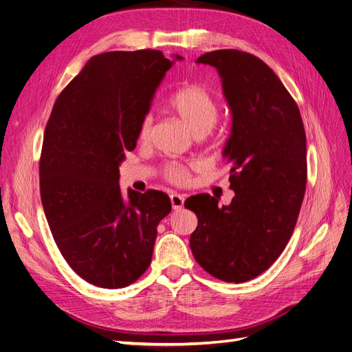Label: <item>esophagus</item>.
Returning <instances> with one entry per match:
<instances>
[{
    "label": "esophagus",
    "instance_id": "esophagus-1",
    "mask_svg": "<svg viewBox=\"0 0 352 352\" xmlns=\"http://www.w3.org/2000/svg\"><path fill=\"white\" fill-rule=\"evenodd\" d=\"M170 201H172V208L173 210H180L184 207L185 198H184V195H180V194H172V195H170Z\"/></svg>",
    "mask_w": 352,
    "mask_h": 352
}]
</instances>
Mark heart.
I'll return each instance as SVG.
<instances>
[{"label": "heart", "mask_w": 352, "mask_h": 352, "mask_svg": "<svg viewBox=\"0 0 352 352\" xmlns=\"http://www.w3.org/2000/svg\"><path fill=\"white\" fill-rule=\"evenodd\" d=\"M168 105L195 136L208 133L212 129V126L216 124L219 117V109L214 98L211 97L206 88L197 83H190L177 89L168 98ZM151 131L153 116L148 114L144 117L140 131H138L140 141H146L151 135ZM186 176V170L180 166H170L167 168V177L172 182H184Z\"/></svg>", "instance_id": "1"}]
</instances>
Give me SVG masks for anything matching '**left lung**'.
Listing matches in <instances>:
<instances>
[{"instance_id":"obj_1","label":"left lung","mask_w":352,"mask_h":352,"mask_svg":"<svg viewBox=\"0 0 352 352\" xmlns=\"http://www.w3.org/2000/svg\"><path fill=\"white\" fill-rule=\"evenodd\" d=\"M197 63L217 69L230 109L223 157L235 197L223 207L208 194L186 199L198 217L189 245L211 276L242 283L267 270L292 236L307 184L305 131L291 94L258 57L217 50Z\"/></svg>"}]
</instances>
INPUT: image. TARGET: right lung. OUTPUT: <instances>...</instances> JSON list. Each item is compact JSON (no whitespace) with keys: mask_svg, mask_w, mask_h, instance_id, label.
<instances>
[{"mask_svg":"<svg viewBox=\"0 0 352 352\" xmlns=\"http://www.w3.org/2000/svg\"><path fill=\"white\" fill-rule=\"evenodd\" d=\"M172 65L155 50L94 56L52 107L39 163L42 207L63 257L95 286L117 289L140 279L158 223L172 210L162 190L123 195L119 186L124 153L135 150Z\"/></svg>","mask_w":352,"mask_h":352,"instance_id":"right-lung-1","label":"right lung"}]
</instances>
